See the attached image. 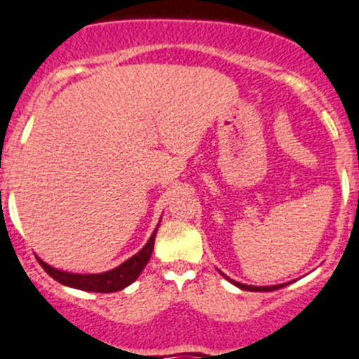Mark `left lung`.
<instances>
[{
  "instance_id": "left-lung-1",
  "label": "left lung",
  "mask_w": 359,
  "mask_h": 359,
  "mask_svg": "<svg viewBox=\"0 0 359 359\" xmlns=\"http://www.w3.org/2000/svg\"><path fill=\"white\" fill-rule=\"evenodd\" d=\"M226 280L231 281V283H234L236 287H240V289H243V290H250V292H271V290H278V289H281L283 285H287V283H283V285H272V287H252V285H243V283H238V281H232L231 278H226Z\"/></svg>"
}]
</instances>
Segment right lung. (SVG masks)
I'll use <instances>...</instances> for the list:
<instances>
[{
  "label": "right lung",
  "mask_w": 359,
  "mask_h": 359,
  "mask_svg": "<svg viewBox=\"0 0 359 359\" xmlns=\"http://www.w3.org/2000/svg\"><path fill=\"white\" fill-rule=\"evenodd\" d=\"M154 238L156 231L152 232L145 247L137 254H134L133 258H128L119 267L112 269L109 272H101V274H72V272L57 271V269L50 267V265H47L39 258L38 262L43 267V271L47 272L50 278L60 281L61 285H67V287H72V289L88 290V292H116V290L128 287L133 281L137 280V276L142 274V271L149 263L150 254L154 250Z\"/></svg>",
  "instance_id": "add662e5"
}]
</instances>
